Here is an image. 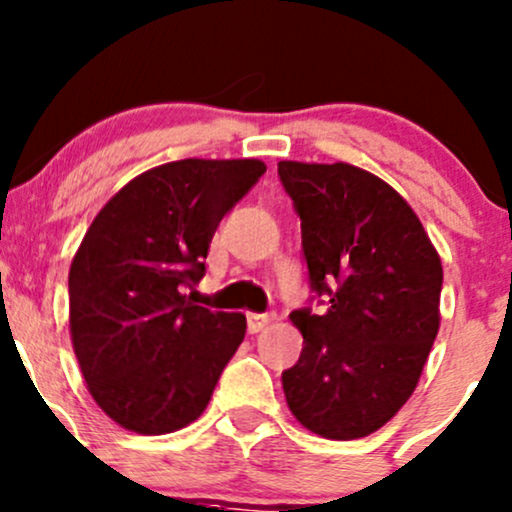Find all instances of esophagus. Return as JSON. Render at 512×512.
Returning <instances> with one entry per match:
<instances>
[{
	"mask_svg": "<svg viewBox=\"0 0 512 512\" xmlns=\"http://www.w3.org/2000/svg\"><path fill=\"white\" fill-rule=\"evenodd\" d=\"M274 320V313H247V330L250 333H260L265 325H269Z\"/></svg>",
	"mask_w": 512,
	"mask_h": 512,
	"instance_id": "1",
	"label": "esophagus"
}]
</instances>
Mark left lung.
I'll return each instance as SVG.
<instances>
[{"label": "left lung", "mask_w": 512, "mask_h": 512, "mask_svg": "<svg viewBox=\"0 0 512 512\" xmlns=\"http://www.w3.org/2000/svg\"><path fill=\"white\" fill-rule=\"evenodd\" d=\"M301 216L311 289L325 313H291L299 362L282 374L289 411L328 440L384 428L411 398L440 330L442 262L396 189L362 167L279 162Z\"/></svg>", "instance_id": "8db88e82"}]
</instances>
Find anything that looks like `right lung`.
Segmentation results:
<instances>
[{"mask_svg": "<svg viewBox=\"0 0 512 512\" xmlns=\"http://www.w3.org/2000/svg\"><path fill=\"white\" fill-rule=\"evenodd\" d=\"M267 172L247 160L167 162L97 213L70 265V335L87 389L121 428L165 435L209 406L245 338L243 313L187 299L213 233Z\"/></svg>", "mask_w": 512, "mask_h": 512, "instance_id": "obj_1", "label": "right lung"}]
</instances>
